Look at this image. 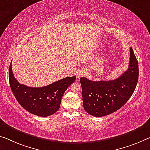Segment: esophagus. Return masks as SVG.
Segmentation results:
<instances>
[{
  "label": "esophagus",
  "instance_id": "esophagus-1",
  "mask_svg": "<svg viewBox=\"0 0 150 150\" xmlns=\"http://www.w3.org/2000/svg\"><path fill=\"white\" fill-rule=\"evenodd\" d=\"M85 74H86V71L82 70H80L79 72H78V76L79 77V78H80V77H82V76H84V75H85Z\"/></svg>",
  "mask_w": 150,
  "mask_h": 150
}]
</instances>
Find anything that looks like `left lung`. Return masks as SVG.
<instances>
[{
  "label": "left lung",
  "instance_id": "1",
  "mask_svg": "<svg viewBox=\"0 0 150 150\" xmlns=\"http://www.w3.org/2000/svg\"><path fill=\"white\" fill-rule=\"evenodd\" d=\"M139 68L132 47L127 70L115 80L93 81L82 77L80 84L84 110L94 117L114 112L125 104L136 88Z\"/></svg>",
  "mask_w": 150,
  "mask_h": 150
}]
</instances>
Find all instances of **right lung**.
<instances>
[{
    "mask_svg": "<svg viewBox=\"0 0 150 150\" xmlns=\"http://www.w3.org/2000/svg\"><path fill=\"white\" fill-rule=\"evenodd\" d=\"M76 77H67L43 87L33 88L17 82L14 76L11 63L9 66L8 79L13 93L21 107L40 117L54 114L60 107L62 96L76 80Z\"/></svg>",
    "mask_w": 150,
    "mask_h": 150,
    "instance_id": "add662e5",
    "label": "right lung"
}]
</instances>
